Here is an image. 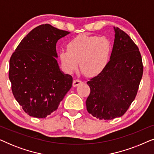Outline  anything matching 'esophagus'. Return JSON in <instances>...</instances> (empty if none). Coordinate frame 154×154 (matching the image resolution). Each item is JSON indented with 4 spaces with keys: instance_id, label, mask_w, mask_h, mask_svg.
Returning <instances> with one entry per match:
<instances>
[{
    "instance_id": "esophagus-1",
    "label": "esophagus",
    "mask_w": 154,
    "mask_h": 154,
    "mask_svg": "<svg viewBox=\"0 0 154 154\" xmlns=\"http://www.w3.org/2000/svg\"><path fill=\"white\" fill-rule=\"evenodd\" d=\"M83 83V82L81 80L75 79L73 82V87H76V86L81 85V84H82Z\"/></svg>"
}]
</instances>
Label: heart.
<instances>
[{
	"label": "heart",
	"mask_w": 154,
	"mask_h": 154,
	"mask_svg": "<svg viewBox=\"0 0 154 154\" xmlns=\"http://www.w3.org/2000/svg\"><path fill=\"white\" fill-rule=\"evenodd\" d=\"M66 50L59 54L64 70L72 73L79 66L90 76L100 74L106 67L111 52V45L106 37L80 35L67 43Z\"/></svg>",
	"instance_id": "heart-1"
}]
</instances>
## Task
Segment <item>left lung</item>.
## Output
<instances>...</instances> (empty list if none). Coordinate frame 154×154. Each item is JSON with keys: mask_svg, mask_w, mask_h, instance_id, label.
Returning <instances> with one entry per match:
<instances>
[{"mask_svg": "<svg viewBox=\"0 0 154 154\" xmlns=\"http://www.w3.org/2000/svg\"><path fill=\"white\" fill-rule=\"evenodd\" d=\"M115 39L110 60L100 74L87 82L88 113L100 120L124 115L137 93L143 64L139 48L125 32L113 27Z\"/></svg>", "mask_w": 154, "mask_h": 154, "instance_id": "8db88e82", "label": "left lung"}]
</instances>
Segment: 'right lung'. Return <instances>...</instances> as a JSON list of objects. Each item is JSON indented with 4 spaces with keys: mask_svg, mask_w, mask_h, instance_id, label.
<instances>
[{
    "mask_svg": "<svg viewBox=\"0 0 154 154\" xmlns=\"http://www.w3.org/2000/svg\"><path fill=\"white\" fill-rule=\"evenodd\" d=\"M69 33L50 24L40 25L22 40L10 57L12 93L30 116L51 114L72 86V76L60 71L56 60L57 42Z\"/></svg>",
    "mask_w": 154,
    "mask_h": 154,
    "instance_id": "right-lung-1",
    "label": "right lung"
}]
</instances>
